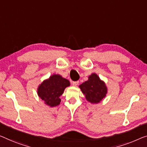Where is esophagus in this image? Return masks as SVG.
<instances>
[{
    "instance_id": "1",
    "label": "esophagus",
    "mask_w": 147,
    "mask_h": 147,
    "mask_svg": "<svg viewBox=\"0 0 147 147\" xmlns=\"http://www.w3.org/2000/svg\"><path fill=\"white\" fill-rule=\"evenodd\" d=\"M78 84V81H74V82H73V85L74 86H76Z\"/></svg>"
}]
</instances>
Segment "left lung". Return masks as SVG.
Wrapping results in <instances>:
<instances>
[{"mask_svg":"<svg viewBox=\"0 0 147 147\" xmlns=\"http://www.w3.org/2000/svg\"><path fill=\"white\" fill-rule=\"evenodd\" d=\"M79 88L87 101L91 104L100 103L108 93V88L105 82L96 73L90 75L88 80L80 84Z\"/></svg>","mask_w":147,"mask_h":147,"instance_id":"obj_1","label":"left lung"}]
</instances>
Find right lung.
I'll return each instance as SVG.
<instances>
[{
  "label": "right lung",
  "mask_w": 147,
  "mask_h": 147,
  "mask_svg": "<svg viewBox=\"0 0 147 147\" xmlns=\"http://www.w3.org/2000/svg\"><path fill=\"white\" fill-rule=\"evenodd\" d=\"M70 84L69 80L63 78L60 74H54L39 85L38 95L46 105L53 108L59 105V97Z\"/></svg>",
  "instance_id": "right-lung-1"
}]
</instances>
